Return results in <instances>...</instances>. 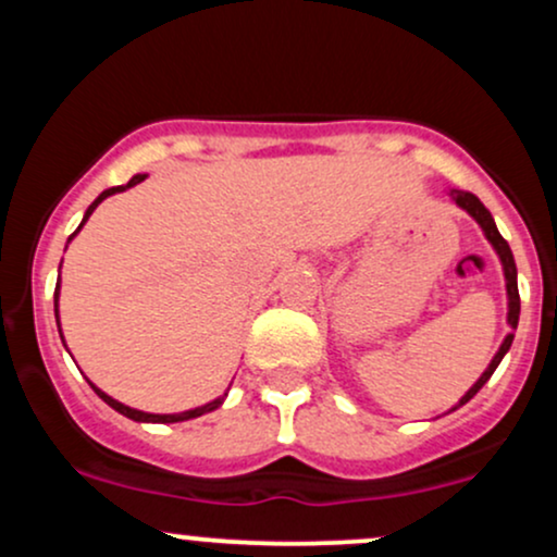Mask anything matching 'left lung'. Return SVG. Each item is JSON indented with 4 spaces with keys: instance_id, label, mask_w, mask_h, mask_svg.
<instances>
[{
    "instance_id": "1",
    "label": "left lung",
    "mask_w": 557,
    "mask_h": 557,
    "mask_svg": "<svg viewBox=\"0 0 557 557\" xmlns=\"http://www.w3.org/2000/svg\"><path fill=\"white\" fill-rule=\"evenodd\" d=\"M447 196H450V201L456 203L458 209H463L466 214L471 216V220L476 222L479 227H482L484 238L490 240V246L495 248L497 259H500L503 264V277H505V296H508V317H505V322H508L510 332L505 335V341L500 343V348H497V354L492 356V361L487 363V369H484L482 376L471 385L469 389H466V395L461 400L456 403V406L450 408V411H456V408H461L463 403H469L474 395L482 389L484 385H487V380L492 376V372L497 369V363L503 361V356L508 354L510 350V343H513V332L516 327H519V314H521V298H519V283H516V277H519V272H516V261H513V251H510V246L505 243V238L500 235V230H497L495 220H492V214L487 212V207H484L482 201L474 194H469V190H458V188H450L447 190Z\"/></svg>"
}]
</instances>
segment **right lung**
Segmentation results:
<instances>
[{
	"label": "right lung",
	"mask_w": 557,
	"mask_h": 557,
	"mask_svg": "<svg viewBox=\"0 0 557 557\" xmlns=\"http://www.w3.org/2000/svg\"><path fill=\"white\" fill-rule=\"evenodd\" d=\"M144 181H146V175H133L131 181H127L125 185H114V188H107V190H101V194L96 196V201L91 203V207L86 209V214H83V220H81L78 230H75V233L70 235L67 243L73 240L75 235L81 233V227L86 225V222H88V216L94 214V209L99 207V203L104 201V198H110V196H114V194H123V190L133 188V185H138V183H144ZM54 317H57V327H60V283H57V287H54ZM60 337H62V332H60ZM62 343H65V337H62ZM88 385H91V387H94V393L99 395V398L104 400L107 406H112L114 411H117V413H123V417L133 419V421H144V424H175V421H188V419L203 417V413H209V411H214V408H220L222 403H225V398H227V393H222L220 398H214V400L203 403V406H198V408H190V411H181V413H146V411H138V408H131V406H125V403L114 400L112 395H107V393H104V389H99V387H96L91 380H88Z\"/></svg>",
	"instance_id": "right-lung-1"
}]
</instances>
